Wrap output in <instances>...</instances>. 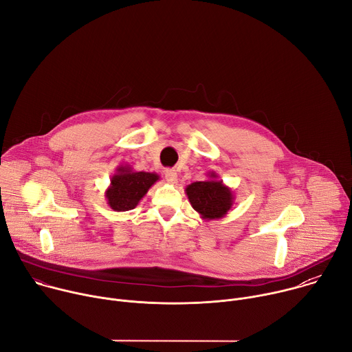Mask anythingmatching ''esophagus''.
<instances>
[{
    "label": "esophagus",
    "instance_id": "esophagus-1",
    "mask_svg": "<svg viewBox=\"0 0 352 352\" xmlns=\"http://www.w3.org/2000/svg\"><path fill=\"white\" fill-rule=\"evenodd\" d=\"M166 179H167V182H170V184H175V182H177V179H178L177 171H175V170H173V168L166 170Z\"/></svg>",
    "mask_w": 352,
    "mask_h": 352
}]
</instances>
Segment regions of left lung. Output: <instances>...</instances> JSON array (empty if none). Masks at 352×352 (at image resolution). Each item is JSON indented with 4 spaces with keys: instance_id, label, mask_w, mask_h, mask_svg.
Here are the masks:
<instances>
[{
    "instance_id": "1",
    "label": "left lung",
    "mask_w": 352,
    "mask_h": 352,
    "mask_svg": "<svg viewBox=\"0 0 352 352\" xmlns=\"http://www.w3.org/2000/svg\"><path fill=\"white\" fill-rule=\"evenodd\" d=\"M190 206L204 220L223 219L232 208L235 195L232 189L214 171L208 174V179L192 182L185 188Z\"/></svg>"
}]
</instances>
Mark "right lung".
Wrapping results in <instances>:
<instances>
[{"label": "right lung", "instance_id": "obj_1", "mask_svg": "<svg viewBox=\"0 0 352 352\" xmlns=\"http://www.w3.org/2000/svg\"><path fill=\"white\" fill-rule=\"evenodd\" d=\"M159 179L160 177L156 173L135 171L128 164L118 166L111 175L110 186L104 192L107 205L114 212L132 210Z\"/></svg>", "mask_w": 352, "mask_h": 352}]
</instances>
